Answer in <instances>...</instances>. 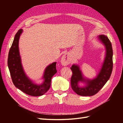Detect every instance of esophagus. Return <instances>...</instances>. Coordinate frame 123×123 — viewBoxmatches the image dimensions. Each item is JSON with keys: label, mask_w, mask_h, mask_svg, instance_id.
<instances>
[{"label": "esophagus", "mask_w": 123, "mask_h": 123, "mask_svg": "<svg viewBox=\"0 0 123 123\" xmlns=\"http://www.w3.org/2000/svg\"><path fill=\"white\" fill-rule=\"evenodd\" d=\"M71 62V58L69 57V55L68 54H65L62 56V64L63 66H67Z\"/></svg>", "instance_id": "1"}]
</instances>
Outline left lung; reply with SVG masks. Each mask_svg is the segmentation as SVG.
Segmentation results:
<instances>
[{"mask_svg":"<svg viewBox=\"0 0 123 123\" xmlns=\"http://www.w3.org/2000/svg\"><path fill=\"white\" fill-rule=\"evenodd\" d=\"M98 38L106 47V55L102 68L95 79L92 80H86L83 77L79 66L73 65L70 68L72 71V75L71 78V88L78 95L81 96L95 95L105 85L112 73L113 69L112 44L106 36L101 35L98 36ZM80 81L87 82V85L84 87H79L78 86V83Z\"/></svg>","mask_w":123,"mask_h":123,"instance_id":"obj_1","label":"left lung"}]
</instances>
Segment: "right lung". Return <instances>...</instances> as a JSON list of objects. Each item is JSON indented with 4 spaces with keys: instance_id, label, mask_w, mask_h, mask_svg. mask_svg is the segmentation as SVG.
<instances>
[{
    "instance_id": "obj_1",
    "label": "right lung",
    "mask_w": 123,
    "mask_h": 123,
    "mask_svg": "<svg viewBox=\"0 0 123 123\" xmlns=\"http://www.w3.org/2000/svg\"><path fill=\"white\" fill-rule=\"evenodd\" d=\"M23 30L18 31L10 48L8 58V65L12 81L16 88L28 95L37 96L44 94L51 86V79L57 72L55 62L48 66L44 71V82L42 85L33 84L26 76L21 64L18 49V42Z\"/></svg>"
}]
</instances>
